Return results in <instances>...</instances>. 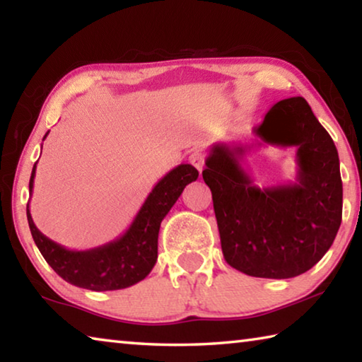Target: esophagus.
<instances>
[{
    "label": "esophagus",
    "mask_w": 362,
    "mask_h": 362,
    "mask_svg": "<svg viewBox=\"0 0 362 362\" xmlns=\"http://www.w3.org/2000/svg\"><path fill=\"white\" fill-rule=\"evenodd\" d=\"M204 153L203 151H199V150H196V151H193L192 155L188 156V161L193 164V166L199 170H203V168H204Z\"/></svg>",
    "instance_id": "34e87169"
}]
</instances>
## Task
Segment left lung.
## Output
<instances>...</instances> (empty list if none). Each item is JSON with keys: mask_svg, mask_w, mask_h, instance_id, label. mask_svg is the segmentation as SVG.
Instances as JSON below:
<instances>
[{"mask_svg": "<svg viewBox=\"0 0 362 362\" xmlns=\"http://www.w3.org/2000/svg\"><path fill=\"white\" fill-rule=\"evenodd\" d=\"M254 134L263 144L296 146L297 180L257 187L241 166L249 145H212L203 179L212 192L222 252L249 276H298L322 259L340 228L339 153L303 97L273 105Z\"/></svg>", "mask_w": 362, "mask_h": 362, "instance_id": "1", "label": "left lung"}]
</instances>
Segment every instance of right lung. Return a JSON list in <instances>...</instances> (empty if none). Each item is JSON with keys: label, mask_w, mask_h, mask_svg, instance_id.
Returning <instances> with one entry per match:
<instances>
[{"label": "right lung", "mask_w": 362, "mask_h": 362, "mask_svg": "<svg viewBox=\"0 0 362 362\" xmlns=\"http://www.w3.org/2000/svg\"><path fill=\"white\" fill-rule=\"evenodd\" d=\"M35 173L36 164L30 177V194L33 192ZM198 175L192 164L174 168L151 189L124 235L89 250H70L49 240L36 228L27 206L33 241L45 260L66 283L95 292L126 289L145 279L155 267L158 233L163 218L179 199L183 188L198 179Z\"/></svg>", "instance_id": "right-lung-1"}]
</instances>
